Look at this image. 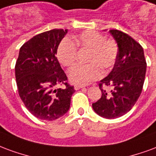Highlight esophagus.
Listing matches in <instances>:
<instances>
[{"mask_svg": "<svg viewBox=\"0 0 156 156\" xmlns=\"http://www.w3.org/2000/svg\"><path fill=\"white\" fill-rule=\"evenodd\" d=\"M84 86H80V85H75V86H74V88H75V90H80L81 89V88H83Z\"/></svg>", "mask_w": 156, "mask_h": 156, "instance_id": "34e87169", "label": "esophagus"}]
</instances>
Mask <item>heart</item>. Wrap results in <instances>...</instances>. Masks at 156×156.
<instances>
[{
    "mask_svg": "<svg viewBox=\"0 0 156 156\" xmlns=\"http://www.w3.org/2000/svg\"><path fill=\"white\" fill-rule=\"evenodd\" d=\"M77 49L86 51V62L88 64L76 66L69 71L68 76L73 83L86 85L97 80L107 72L116 62L119 47L113 39H106L101 33L87 30L73 36V41L64 38L58 45L57 58L66 67L73 66L77 60Z\"/></svg>",
    "mask_w": 156,
    "mask_h": 156,
    "instance_id": "b5f03b06",
    "label": "heart"
}]
</instances>
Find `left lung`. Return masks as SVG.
Here are the masks:
<instances>
[{
	"label": "left lung",
	"instance_id": "left-lung-1",
	"mask_svg": "<svg viewBox=\"0 0 156 156\" xmlns=\"http://www.w3.org/2000/svg\"><path fill=\"white\" fill-rule=\"evenodd\" d=\"M119 47L115 64L111 73L101 80V98L92 104L100 116L115 119L126 115L135 105L141 94L146 72L144 50L129 35L110 30ZM105 86L112 89L106 91Z\"/></svg>",
	"mask_w": 156,
	"mask_h": 156
}]
</instances>
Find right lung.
Segmentation results:
<instances>
[{
  "mask_svg": "<svg viewBox=\"0 0 156 156\" xmlns=\"http://www.w3.org/2000/svg\"><path fill=\"white\" fill-rule=\"evenodd\" d=\"M68 30L53 29L33 36L20 49L15 66L18 94L25 106L40 120H56L70 109L74 86L57 57L58 45ZM65 84V89H55Z\"/></svg>",
  "mask_w": 156,
  "mask_h": 156,
  "instance_id": "obj_1",
  "label": "right lung"
}]
</instances>
